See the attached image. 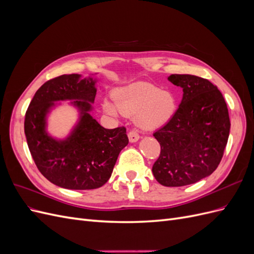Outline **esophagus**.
<instances>
[{"label":"esophagus","mask_w":254,"mask_h":254,"mask_svg":"<svg viewBox=\"0 0 254 254\" xmlns=\"http://www.w3.org/2000/svg\"><path fill=\"white\" fill-rule=\"evenodd\" d=\"M128 137H129V141L130 142L134 143V142H136L137 140L140 139V135H139V133L135 131V130H130L129 133H128Z\"/></svg>","instance_id":"1"}]
</instances>
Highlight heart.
Listing matches in <instances>:
<instances>
[{
  "instance_id": "1",
  "label": "heart",
  "mask_w": 254,
  "mask_h": 254,
  "mask_svg": "<svg viewBox=\"0 0 254 254\" xmlns=\"http://www.w3.org/2000/svg\"><path fill=\"white\" fill-rule=\"evenodd\" d=\"M114 103L105 101L104 108L110 114L118 110L126 115H135L136 122L146 129L162 126L170 120L177 107L176 97L148 82H134L113 94Z\"/></svg>"
}]
</instances>
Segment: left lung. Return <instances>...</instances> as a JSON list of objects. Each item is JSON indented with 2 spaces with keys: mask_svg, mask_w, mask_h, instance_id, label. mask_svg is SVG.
Segmentation results:
<instances>
[{
  "mask_svg": "<svg viewBox=\"0 0 254 254\" xmlns=\"http://www.w3.org/2000/svg\"><path fill=\"white\" fill-rule=\"evenodd\" d=\"M183 90L179 108L153 133L161 151L152 174L164 187H183L210 176L219 165L230 133L228 107L221 92L207 79L173 74Z\"/></svg>",
  "mask_w": 254,
  "mask_h": 254,
  "instance_id": "8db88e82",
  "label": "left lung"
}]
</instances>
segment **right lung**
<instances>
[{"label": "right lung", "instance_id": "1", "mask_svg": "<svg viewBox=\"0 0 254 254\" xmlns=\"http://www.w3.org/2000/svg\"><path fill=\"white\" fill-rule=\"evenodd\" d=\"M96 95L93 78L64 74L38 89L25 113L24 132L39 172L52 183L68 190H93L109 180L121 150L128 144L125 127L106 129L90 115ZM58 100H74L81 120L65 140L45 131L46 114Z\"/></svg>", "mask_w": 254, "mask_h": 254}]
</instances>
